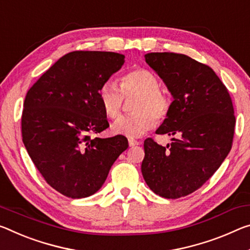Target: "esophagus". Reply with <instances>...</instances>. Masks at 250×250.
Listing matches in <instances>:
<instances>
[{
	"label": "esophagus",
	"instance_id": "obj_1",
	"mask_svg": "<svg viewBox=\"0 0 250 250\" xmlns=\"http://www.w3.org/2000/svg\"><path fill=\"white\" fill-rule=\"evenodd\" d=\"M128 142H129V146H134L139 145V142H138L137 140H134L133 138H128Z\"/></svg>",
	"mask_w": 250,
	"mask_h": 250
}]
</instances>
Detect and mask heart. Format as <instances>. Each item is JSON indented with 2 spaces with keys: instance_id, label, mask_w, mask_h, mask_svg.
<instances>
[{
  "instance_id": "b5f03b06",
  "label": "heart",
  "mask_w": 250,
  "mask_h": 250,
  "mask_svg": "<svg viewBox=\"0 0 250 250\" xmlns=\"http://www.w3.org/2000/svg\"><path fill=\"white\" fill-rule=\"evenodd\" d=\"M132 116L120 117L111 126L114 134L140 137L157 125V119H164L170 110V99L159 88V81L151 71L137 68L130 70L120 79V88L112 81H106L99 90V99L106 117L116 119L121 113L125 97H136Z\"/></svg>"
}]
</instances>
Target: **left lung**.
Masks as SVG:
<instances>
[{"label":"left lung","mask_w":250,"mask_h":250,"mask_svg":"<svg viewBox=\"0 0 250 250\" xmlns=\"http://www.w3.org/2000/svg\"><path fill=\"white\" fill-rule=\"evenodd\" d=\"M146 62L162 79L173 101L158 134L166 146L145 140L141 172L154 193L176 199L196 191L231 149L236 119L228 90L211 68L188 55L152 52Z\"/></svg>","instance_id":"1"}]
</instances>
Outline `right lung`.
<instances>
[{
    "mask_svg": "<svg viewBox=\"0 0 250 250\" xmlns=\"http://www.w3.org/2000/svg\"><path fill=\"white\" fill-rule=\"evenodd\" d=\"M124 63L120 53L74 51L27 91L23 144L45 181L62 195L77 199L96 193L128 148L122 136L91 137L109 126L99 90Z\"/></svg>",
    "mask_w": 250,
    "mask_h": 250,
    "instance_id": "right-lung-1",
    "label": "right lung"
}]
</instances>
